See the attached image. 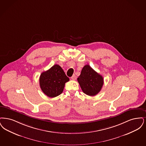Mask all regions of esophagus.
I'll list each match as a JSON object with an SVG mask.
<instances>
[{
  "label": "esophagus",
  "mask_w": 146,
  "mask_h": 146,
  "mask_svg": "<svg viewBox=\"0 0 146 146\" xmlns=\"http://www.w3.org/2000/svg\"><path fill=\"white\" fill-rule=\"evenodd\" d=\"M71 78L72 80H74H74H76V78H77V77H76V75L74 74V75H73L71 77Z\"/></svg>",
  "instance_id": "34e87169"
}]
</instances>
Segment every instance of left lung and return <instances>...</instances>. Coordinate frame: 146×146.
<instances>
[{
	"label": "left lung",
	"mask_w": 146,
	"mask_h": 146,
	"mask_svg": "<svg viewBox=\"0 0 146 146\" xmlns=\"http://www.w3.org/2000/svg\"><path fill=\"white\" fill-rule=\"evenodd\" d=\"M77 81L84 93L89 96H95L102 89L104 78L89 65H86L77 78Z\"/></svg>",
	"instance_id": "obj_1"
}]
</instances>
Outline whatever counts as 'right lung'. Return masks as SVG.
Returning a JSON list of instances; mask_svg holds the SVG:
<instances>
[{"label":"right lung","mask_w":146,"mask_h":146,"mask_svg":"<svg viewBox=\"0 0 146 146\" xmlns=\"http://www.w3.org/2000/svg\"><path fill=\"white\" fill-rule=\"evenodd\" d=\"M69 81V77L65 75L62 68L56 64L41 73L39 83L44 94L50 98H54L62 93L65 83Z\"/></svg>","instance_id":"1"}]
</instances>
